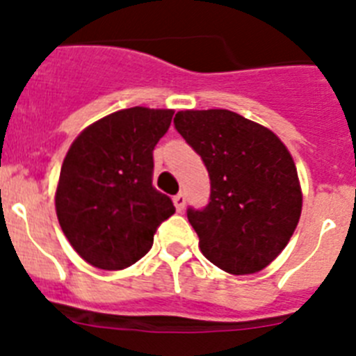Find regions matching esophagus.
Segmentation results:
<instances>
[{"label":"esophagus","instance_id":"1","mask_svg":"<svg viewBox=\"0 0 356 356\" xmlns=\"http://www.w3.org/2000/svg\"><path fill=\"white\" fill-rule=\"evenodd\" d=\"M172 203H175V207H176V210H178V212H181V210L185 209V196L184 194H176L175 197H172Z\"/></svg>","mask_w":356,"mask_h":356}]
</instances>
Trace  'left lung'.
Instances as JSON below:
<instances>
[{
	"instance_id": "1",
	"label": "left lung",
	"mask_w": 356,
	"mask_h": 356,
	"mask_svg": "<svg viewBox=\"0 0 356 356\" xmlns=\"http://www.w3.org/2000/svg\"><path fill=\"white\" fill-rule=\"evenodd\" d=\"M175 127L210 176L207 209L187 212L201 253L229 275L266 269L289 244L303 207L291 151L275 131L232 110H180Z\"/></svg>"
}]
</instances>
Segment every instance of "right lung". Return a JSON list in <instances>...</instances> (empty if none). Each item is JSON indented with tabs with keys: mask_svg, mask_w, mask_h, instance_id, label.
<instances>
[{
	"mask_svg": "<svg viewBox=\"0 0 356 356\" xmlns=\"http://www.w3.org/2000/svg\"><path fill=\"white\" fill-rule=\"evenodd\" d=\"M175 110L131 106L97 119L72 140L55 191L58 225L90 266L121 271L153 246L175 213L151 185L153 149Z\"/></svg>",
	"mask_w": 356,
	"mask_h": 356,
	"instance_id": "right-lung-1",
	"label": "right lung"
}]
</instances>
